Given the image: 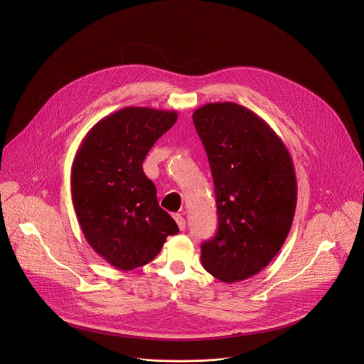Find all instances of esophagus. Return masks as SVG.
<instances>
[{
  "label": "esophagus",
  "mask_w": 364,
  "mask_h": 364,
  "mask_svg": "<svg viewBox=\"0 0 364 364\" xmlns=\"http://www.w3.org/2000/svg\"><path fill=\"white\" fill-rule=\"evenodd\" d=\"M174 219H176V222H177V225H178V229H180V230H184V229H186V220H184V218L177 213V215H174Z\"/></svg>",
  "instance_id": "esophagus-1"
}]
</instances>
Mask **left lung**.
Masks as SVG:
<instances>
[{
	"label": "left lung",
	"instance_id": "8db88e82",
	"mask_svg": "<svg viewBox=\"0 0 364 364\" xmlns=\"http://www.w3.org/2000/svg\"><path fill=\"white\" fill-rule=\"evenodd\" d=\"M209 159L218 233L201 245V265L223 282L261 272L282 247L295 215L296 177L289 151L275 131L233 102L193 112Z\"/></svg>",
	"mask_w": 364,
	"mask_h": 364
}]
</instances>
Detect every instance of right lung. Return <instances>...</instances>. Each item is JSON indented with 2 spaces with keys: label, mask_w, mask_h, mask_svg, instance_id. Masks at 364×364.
I'll list each match as a JSON object with an SVG mask.
<instances>
[{
  "label": "right lung",
  "mask_w": 364,
  "mask_h": 364,
  "mask_svg": "<svg viewBox=\"0 0 364 364\" xmlns=\"http://www.w3.org/2000/svg\"><path fill=\"white\" fill-rule=\"evenodd\" d=\"M177 111L128 107L100 119L83 138L72 166V200L92 249L117 269L132 271L178 233L163 210L142 163L177 121Z\"/></svg>",
  "instance_id": "right-lung-1"
}]
</instances>
